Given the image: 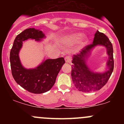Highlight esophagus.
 I'll list each match as a JSON object with an SVG mask.
<instances>
[{
	"label": "esophagus",
	"mask_w": 124,
	"mask_h": 124,
	"mask_svg": "<svg viewBox=\"0 0 124 124\" xmlns=\"http://www.w3.org/2000/svg\"><path fill=\"white\" fill-rule=\"evenodd\" d=\"M65 60L66 63H70L71 61H72V57H71L70 56H66V57L65 58Z\"/></svg>",
	"instance_id": "1"
}]
</instances>
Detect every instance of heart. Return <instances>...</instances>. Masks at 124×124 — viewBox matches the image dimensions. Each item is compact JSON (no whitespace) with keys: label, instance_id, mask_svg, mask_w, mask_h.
I'll use <instances>...</instances> for the list:
<instances>
[{"label":"heart","instance_id":"b5f03b06","mask_svg":"<svg viewBox=\"0 0 124 124\" xmlns=\"http://www.w3.org/2000/svg\"><path fill=\"white\" fill-rule=\"evenodd\" d=\"M82 34L81 33H73L71 34L67 35L66 36H64L62 37L61 39V43L64 46H69V45H72L73 44L76 43L82 38ZM85 41H86V38H83Z\"/></svg>","mask_w":124,"mask_h":124}]
</instances>
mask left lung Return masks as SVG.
<instances>
[{"label": "left lung", "mask_w": 124, "mask_h": 124, "mask_svg": "<svg viewBox=\"0 0 124 124\" xmlns=\"http://www.w3.org/2000/svg\"><path fill=\"white\" fill-rule=\"evenodd\" d=\"M98 45L106 47L109 59L107 62V70L103 73L92 71L86 65V59L91 51ZM71 76L76 88L80 92L89 93L99 90L108 82L114 69L113 48L112 45L104 34L97 31L93 43L87 45L80 53L72 57Z\"/></svg>", "instance_id": "left-lung-1"}]
</instances>
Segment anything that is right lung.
I'll return each mask as SVG.
<instances>
[{"label": "right lung", "instance_id": "1", "mask_svg": "<svg viewBox=\"0 0 124 124\" xmlns=\"http://www.w3.org/2000/svg\"><path fill=\"white\" fill-rule=\"evenodd\" d=\"M42 31L30 28L25 30L16 37L10 54L12 73L16 83L30 93L41 94L48 92L53 87L56 77L65 63L63 58L48 59L34 69H26L22 65L19 52L23 42L28 39L40 41L45 38Z\"/></svg>", "mask_w": 124, "mask_h": 124}]
</instances>
